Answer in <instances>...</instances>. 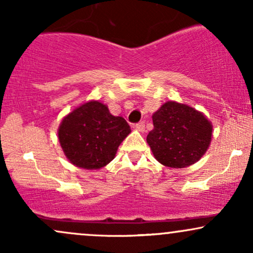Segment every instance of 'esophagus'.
I'll list each match as a JSON object with an SVG mask.
<instances>
[{
    "instance_id": "34e87169",
    "label": "esophagus",
    "mask_w": 253,
    "mask_h": 253,
    "mask_svg": "<svg viewBox=\"0 0 253 253\" xmlns=\"http://www.w3.org/2000/svg\"><path fill=\"white\" fill-rule=\"evenodd\" d=\"M135 129H138L139 132H144L145 130V123L144 121H140V123H138L135 125Z\"/></svg>"
}]
</instances>
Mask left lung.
Masks as SVG:
<instances>
[{"instance_id":"8db88e82","label":"left lung","mask_w":253,"mask_h":253,"mask_svg":"<svg viewBox=\"0 0 253 253\" xmlns=\"http://www.w3.org/2000/svg\"><path fill=\"white\" fill-rule=\"evenodd\" d=\"M152 120L153 129L146 140L165 167L181 169L195 164L210 147L213 126L193 107L168 101L153 113Z\"/></svg>"}]
</instances>
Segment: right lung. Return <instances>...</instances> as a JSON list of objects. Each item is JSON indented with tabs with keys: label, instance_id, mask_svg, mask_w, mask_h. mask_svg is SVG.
Here are the masks:
<instances>
[{
	"label": "right lung",
	"instance_id": "right-lung-1",
	"mask_svg": "<svg viewBox=\"0 0 253 253\" xmlns=\"http://www.w3.org/2000/svg\"><path fill=\"white\" fill-rule=\"evenodd\" d=\"M129 133L124 118L110 114L106 104L89 101L63 119L58 139L70 163L96 170L114 159L119 145Z\"/></svg>",
	"mask_w": 253,
	"mask_h": 253
}]
</instances>
